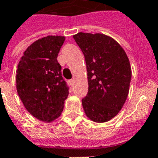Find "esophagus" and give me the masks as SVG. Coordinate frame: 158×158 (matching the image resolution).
Listing matches in <instances>:
<instances>
[{"instance_id":"1","label":"esophagus","mask_w":158,"mask_h":158,"mask_svg":"<svg viewBox=\"0 0 158 158\" xmlns=\"http://www.w3.org/2000/svg\"><path fill=\"white\" fill-rule=\"evenodd\" d=\"M69 82H70V83L71 84V85H73V84H74V82H75V80H74V79H70V80H69Z\"/></svg>"}]
</instances>
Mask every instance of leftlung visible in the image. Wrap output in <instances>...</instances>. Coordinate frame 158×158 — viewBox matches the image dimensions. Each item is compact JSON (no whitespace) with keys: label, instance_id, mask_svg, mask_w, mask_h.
I'll return each mask as SVG.
<instances>
[{"label":"left lung","instance_id":"1","mask_svg":"<svg viewBox=\"0 0 158 158\" xmlns=\"http://www.w3.org/2000/svg\"><path fill=\"white\" fill-rule=\"evenodd\" d=\"M73 38L85 57L88 92L82 99L88 118L105 123L122 110L129 92L131 69L125 51L104 34L79 32Z\"/></svg>","mask_w":158,"mask_h":158}]
</instances>
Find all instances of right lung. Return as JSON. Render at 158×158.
Masks as SVG:
<instances>
[{"label": "right lung", "instance_id": "add662e5", "mask_svg": "<svg viewBox=\"0 0 158 158\" xmlns=\"http://www.w3.org/2000/svg\"><path fill=\"white\" fill-rule=\"evenodd\" d=\"M65 39L48 35L38 40L27 48L18 66V94L28 112L40 121L58 118L69 94L57 59Z\"/></svg>", "mask_w": 158, "mask_h": 158}]
</instances>
